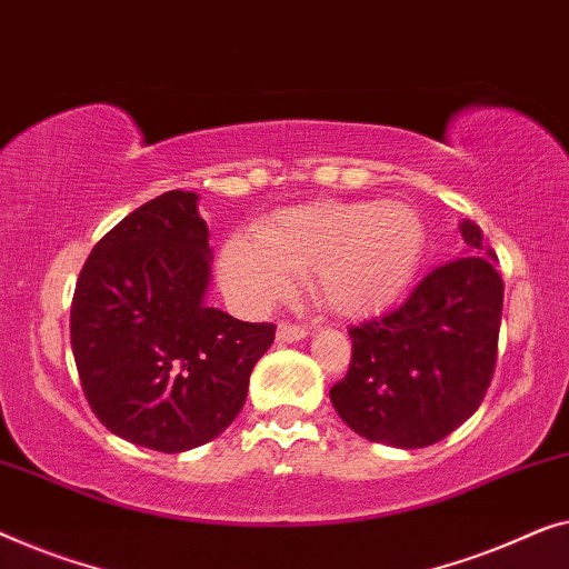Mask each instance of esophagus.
Segmentation results:
<instances>
[{
	"instance_id": "34e87169",
	"label": "esophagus",
	"mask_w": 569,
	"mask_h": 569,
	"mask_svg": "<svg viewBox=\"0 0 569 569\" xmlns=\"http://www.w3.org/2000/svg\"><path fill=\"white\" fill-rule=\"evenodd\" d=\"M276 338H278V342H296V340H303V338H307V330H303L301 325L281 322V325H278Z\"/></svg>"
}]
</instances>
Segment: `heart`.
I'll return each mask as SVG.
<instances>
[{
  "label": "heart",
  "instance_id": "1",
  "mask_svg": "<svg viewBox=\"0 0 569 569\" xmlns=\"http://www.w3.org/2000/svg\"><path fill=\"white\" fill-rule=\"evenodd\" d=\"M426 252V223L405 203H315L260 223L258 242L231 237L219 258L223 286L250 307H270L311 273L327 309L361 317L410 286Z\"/></svg>",
  "mask_w": 569,
  "mask_h": 569
}]
</instances>
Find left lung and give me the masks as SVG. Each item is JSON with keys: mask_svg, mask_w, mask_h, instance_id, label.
<instances>
[{"mask_svg": "<svg viewBox=\"0 0 569 569\" xmlns=\"http://www.w3.org/2000/svg\"><path fill=\"white\" fill-rule=\"evenodd\" d=\"M459 229L463 258L430 270L395 311L348 330L353 356L330 399L368 441L433 446L487 395L498 361L502 278L482 229L471 221Z\"/></svg>", "mask_w": 569, "mask_h": 569, "instance_id": "8db88e82", "label": "left lung"}]
</instances>
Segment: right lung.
Listing matches in <instances>:
<instances>
[{"label": "right lung", "mask_w": 569, "mask_h": 569, "mask_svg": "<svg viewBox=\"0 0 569 569\" xmlns=\"http://www.w3.org/2000/svg\"><path fill=\"white\" fill-rule=\"evenodd\" d=\"M208 227L186 190L139 206L94 244L71 299V350L110 433L180 453L242 410L276 325L208 307Z\"/></svg>", "instance_id": "add662e5"}]
</instances>
